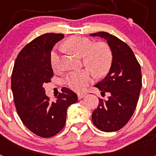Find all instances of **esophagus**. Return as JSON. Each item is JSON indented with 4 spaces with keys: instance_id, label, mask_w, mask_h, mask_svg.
I'll return each instance as SVG.
<instances>
[{
    "instance_id": "obj_1",
    "label": "esophagus",
    "mask_w": 156,
    "mask_h": 156,
    "mask_svg": "<svg viewBox=\"0 0 156 156\" xmlns=\"http://www.w3.org/2000/svg\"><path fill=\"white\" fill-rule=\"evenodd\" d=\"M86 94H87L86 93H78V94H77V97H78V98H79V99H81V98H83L84 97Z\"/></svg>"
}]
</instances>
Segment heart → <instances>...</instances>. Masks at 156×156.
Wrapping results in <instances>:
<instances>
[{
    "label": "heart",
    "instance_id": "1",
    "mask_svg": "<svg viewBox=\"0 0 156 156\" xmlns=\"http://www.w3.org/2000/svg\"><path fill=\"white\" fill-rule=\"evenodd\" d=\"M64 46L74 55L83 57V64L91 70L95 76H104L109 72L112 64L113 55L111 48L105 42L101 41L93 44V41L89 38L73 36L65 41ZM50 62L52 69H58L59 55L55 49L51 53ZM90 70L83 69L71 72L65 78L66 84L72 90L82 91L92 80Z\"/></svg>",
    "mask_w": 156,
    "mask_h": 156
}]
</instances>
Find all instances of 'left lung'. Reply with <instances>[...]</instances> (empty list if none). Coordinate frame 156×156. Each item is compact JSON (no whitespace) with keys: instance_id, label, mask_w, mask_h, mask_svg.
I'll return each mask as SVG.
<instances>
[{"instance_id":"left-lung-1","label":"left lung","mask_w":156,"mask_h":156,"mask_svg":"<svg viewBox=\"0 0 156 156\" xmlns=\"http://www.w3.org/2000/svg\"><path fill=\"white\" fill-rule=\"evenodd\" d=\"M90 35L105 38L113 55L109 73L94 86L101 91V96L105 93L109 96L107 100L98 98L92 121L102 131H117L127 123L137 106L142 87L140 66L131 48L118 37L106 32Z\"/></svg>"}]
</instances>
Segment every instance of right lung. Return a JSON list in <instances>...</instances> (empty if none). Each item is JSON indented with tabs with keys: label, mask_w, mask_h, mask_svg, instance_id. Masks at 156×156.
<instances>
[{
	"label": "right lung",
	"mask_w": 156,
	"mask_h": 156,
	"mask_svg": "<svg viewBox=\"0 0 156 156\" xmlns=\"http://www.w3.org/2000/svg\"><path fill=\"white\" fill-rule=\"evenodd\" d=\"M62 34H43L30 42L16 58L12 74V90L18 115L30 131L41 137H53L66 124V111L77 101L76 94L66 87L55 101L45 94L43 84L51 82L50 62L55 44Z\"/></svg>",
	"instance_id": "right-lung-1"
}]
</instances>
